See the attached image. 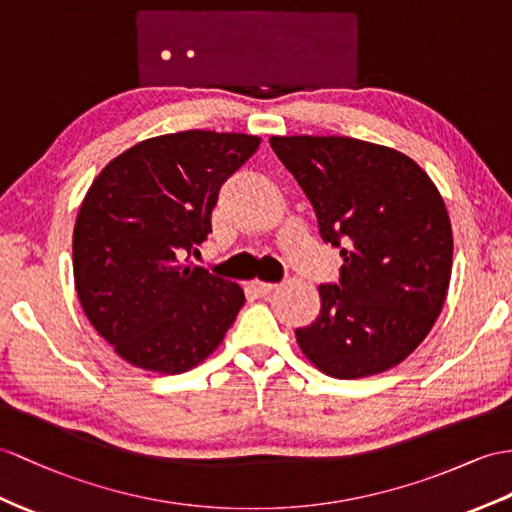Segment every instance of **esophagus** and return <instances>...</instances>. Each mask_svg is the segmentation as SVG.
Instances as JSON below:
<instances>
[{
    "instance_id": "obj_1",
    "label": "esophagus",
    "mask_w": 512,
    "mask_h": 512,
    "mask_svg": "<svg viewBox=\"0 0 512 512\" xmlns=\"http://www.w3.org/2000/svg\"><path fill=\"white\" fill-rule=\"evenodd\" d=\"M252 289L258 293V295H269L271 291H276V284H271V282H260V280H254L252 282Z\"/></svg>"
}]
</instances>
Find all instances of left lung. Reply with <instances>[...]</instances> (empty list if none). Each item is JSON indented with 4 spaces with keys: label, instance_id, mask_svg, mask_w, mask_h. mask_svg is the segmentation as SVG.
Segmentation results:
<instances>
[{
    "label": "left lung",
    "instance_id": "left-lung-1",
    "mask_svg": "<svg viewBox=\"0 0 512 512\" xmlns=\"http://www.w3.org/2000/svg\"><path fill=\"white\" fill-rule=\"evenodd\" d=\"M273 152L341 247L339 284H321L299 350L326 376H376L413 354L441 315L452 278V223L413 158L350 136H271Z\"/></svg>",
    "mask_w": 512,
    "mask_h": 512
}]
</instances>
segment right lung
Returning <instances> with one entry per match:
<instances>
[{
    "label": "right lung",
    "mask_w": 512,
    "mask_h": 512,
    "mask_svg": "<svg viewBox=\"0 0 512 512\" xmlns=\"http://www.w3.org/2000/svg\"><path fill=\"white\" fill-rule=\"evenodd\" d=\"M258 136L186 130L136 143L99 171L73 228L84 315L130 365L176 376L230 330L239 284L189 263L206 241L221 184Z\"/></svg>",
    "instance_id": "1"
}]
</instances>
